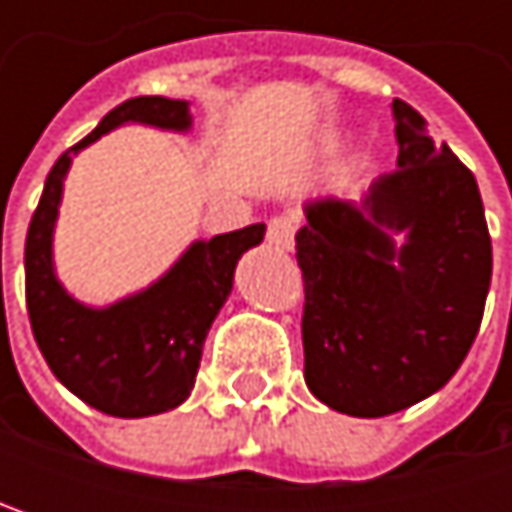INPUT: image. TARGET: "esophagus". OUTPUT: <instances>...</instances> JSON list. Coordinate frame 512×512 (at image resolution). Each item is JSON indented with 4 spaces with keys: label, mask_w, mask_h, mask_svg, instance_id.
Segmentation results:
<instances>
[{
    "label": "esophagus",
    "mask_w": 512,
    "mask_h": 512,
    "mask_svg": "<svg viewBox=\"0 0 512 512\" xmlns=\"http://www.w3.org/2000/svg\"><path fill=\"white\" fill-rule=\"evenodd\" d=\"M266 240H269V246L290 252L293 249V240H296V219L293 216H275V219H269Z\"/></svg>",
    "instance_id": "esophagus-1"
}]
</instances>
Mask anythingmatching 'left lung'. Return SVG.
<instances>
[{"label":"left lung","mask_w":512,"mask_h":512,"mask_svg":"<svg viewBox=\"0 0 512 512\" xmlns=\"http://www.w3.org/2000/svg\"><path fill=\"white\" fill-rule=\"evenodd\" d=\"M397 168L347 201L305 204V382L329 409L382 418L436 394L468 356L492 281L474 174L403 100L391 103ZM404 234L396 246L393 237Z\"/></svg>","instance_id":"left-lung-1"}]
</instances>
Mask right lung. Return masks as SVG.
I'll list each match as a JSON object with an SVG mask.
<instances>
[{"label": "right lung", "mask_w": 512, "mask_h": 512, "mask_svg": "<svg viewBox=\"0 0 512 512\" xmlns=\"http://www.w3.org/2000/svg\"><path fill=\"white\" fill-rule=\"evenodd\" d=\"M121 124L186 133L192 115L186 100L133 97L115 106L79 145L58 156L26 234V308L35 341L67 391L106 415L148 418L189 397L204 338L231 296L237 260L263 240L266 225L195 240L151 287L106 308L76 302L52 266V231L64 177L73 156Z\"/></svg>", "instance_id": "add662e5"}]
</instances>
